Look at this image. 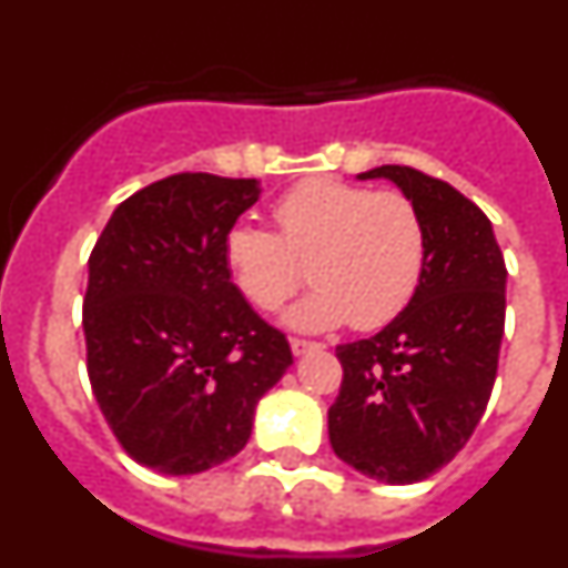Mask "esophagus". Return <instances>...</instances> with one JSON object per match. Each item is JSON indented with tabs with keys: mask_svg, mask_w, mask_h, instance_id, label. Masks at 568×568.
<instances>
[{
	"mask_svg": "<svg viewBox=\"0 0 568 568\" xmlns=\"http://www.w3.org/2000/svg\"><path fill=\"white\" fill-rule=\"evenodd\" d=\"M290 349H293V355H307V353H315V349H321V344H315V341H304V338H290Z\"/></svg>",
	"mask_w": 568,
	"mask_h": 568,
	"instance_id": "obj_1",
	"label": "esophagus"
}]
</instances>
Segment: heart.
Masks as SVG:
<instances>
[{
    "instance_id": "obj_1",
    "label": "heart",
    "mask_w": 568,
    "mask_h": 568,
    "mask_svg": "<svg viewBox=\"0 0 568 568\" xmlns=\"http://www.w3.org/2000/svg\"><path fill=\"white\" fill-rule=\"evenodd\" d=\"M278 235L239 222L224 235V264L239 293L275 310L304 281L315 287L284 313L298 333H324L353 321L384 327L418 293L426 264V227L409 195L338 179H307L273 207Z\"/></svg>"
}]
</instances>
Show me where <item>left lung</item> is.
Here are the masks:
<instances>
[{"instance_id": "8db88e82", "label": "left lung", "mask_w": 568, "mask_h": 568, "mask_svg": "<svg viewBox=\"0 0 568 568\" xmlns=\"http://www.w3.org/2000/svg\"><path fill=\"white\" fill-rule=\"evenodd\" d=\"M389 179L426 227L424 278L373 338L335 349L344 381L329 406L335 455L381 484H418L471 438L498 375L506 264L491 222L453 184L415 168L358 173Z\"/></svg>"}]
</instances>
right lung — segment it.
Listing matches in <instances>:
<instances>
[{
    "label": "right lung",
    "mask_w": 568,
    "mask_h": 568,
    "mask_svg": "<svg viewBox=\"0 0 568 568\" xmlns=\"http://www.w3.org/2000/svg\"><path fill=\"white\" fill-rule=\"evenodd\" d=\"M258 195L255 179L168 175L119 204L90 253V386L124 453L162 475L239 455L293 364L224 264V235Z\"/></svg>",
    "instance_id": "1"
}]
</instances>
